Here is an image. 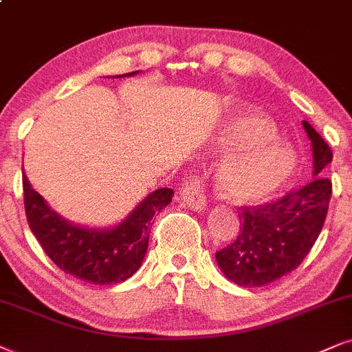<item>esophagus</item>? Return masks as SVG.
<instances>
[{"instance_id": "obj_1", "label": "esophagus", "mask_w": 352, "mask_h": 352, "mask_svg": "<svg viewBox=\"0 0 352 352\" xmlns=\"http://www.w3.org/2000/svg\"><path fill=\"white\" fill-rule=\"evenodd\" d=\"M181 199L192 210L201 212L206 209V194H204V186L197 176L186 177L183 188H181Z\"/></svg>"}]
</instances>
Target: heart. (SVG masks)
<instances>
[{
    "label": "heart",
    "instance_id": "obj_1",
    "mask_svg": "<svg viewBox=\"0 0 352 352\" xmlns=\"http://www.w3.org/2000/svg\"><path fill=\"white\" fill-rule=\"evenodd\" d=\"M209 151L220 155L214 164L215 190L235 204L274 196L296 168L294 150L276 137L271 120L258 114H243L223 124Z\"/></svg>",
    "mask_w": 352,
    "mask_h": 352
}]
</instances>
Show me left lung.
Returning a JSON list of instances; mask_svg holds the SVG:
<instances>
[{"instance_id": "1", "label": "left lung", "mask_w": 352, "mask_h": 352, "mask_svg": "<svg viewBox=\"0 0 352 352\" xmlns=\"http://www.w3.org/2000/svg\"><path fill=\"white\" fill-rule=\"evenodd\" d=\"M302 125L311 142L315 179L276 202L243 207L236 240L215 253L220 271L241 287H261L297 269L323 228L331 181L320 173L333 153L307 120Z\"/></svg>"}]
</instances>
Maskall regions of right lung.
I'll list each match as a JSON object with an SVG mask.
<instances>
[{"mask_svg": "<svg viewBox=\"0 0 352 352\" xmlns=\"http://www.w3.org/2000/svg\"><path fill=\"white\" fill-rule=\"evenodd\" d=\"M138 72L119 76H133ZM28 223L45 254L67 274L89 284H119L138 271L148 248L153 219L173 199V189L150 192L122 222L88 228L67 220L32 189L23 169Z\"/></svg>", "mask_w": 352, "mask_h": 352, "instance_id": "1", "label": "right lung"}]
</instances>
